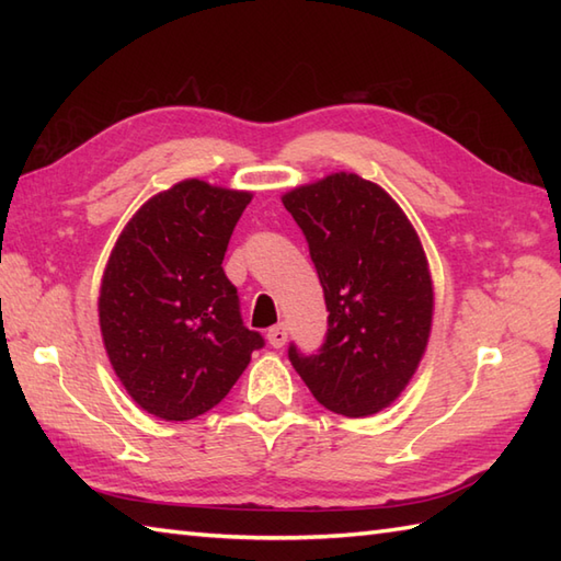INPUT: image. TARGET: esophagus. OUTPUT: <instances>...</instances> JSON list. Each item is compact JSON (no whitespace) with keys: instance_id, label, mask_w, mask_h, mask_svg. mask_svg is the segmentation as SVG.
<instances>
[{"instance_id":"1","label":"esophagus","mask_w":561,"mask_h":561,"mask_svg":"<svg viewBox=\"0 0 561 561\" xmlns=\"http://www.w3.org/2000/svg\"><path fill=\"white\" fill-rule=\"evenodd\" d=\"M287 337H289V328H287V323H277V325L267 330V340H270V344H272L274 350L284 347V342H287Z\"/></svg>"}]
</instances>
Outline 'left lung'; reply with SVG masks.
<instances>
[{"mask_svg":"<svg viewBox=\"0 0 561 561\" xmlns=\"http://www.w3.org/2000/svg\"><path fill=\"white\" fill-rule=\"evenodd\" d=\"M306 236L328 308L313 354L289 362L335 414L368 416L410 383L432 330L434 291L420 238L383 187L335 173L282 197Z\"/></svg>","mask_w":561,"mask_h":561,"instance_id":"8db88e82","label":"left lung"}]
</instances>
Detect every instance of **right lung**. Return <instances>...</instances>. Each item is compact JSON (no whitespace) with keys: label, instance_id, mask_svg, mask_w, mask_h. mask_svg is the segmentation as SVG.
Listing matches in <instances>:
<instances>
[{"label":"right lung","instance_id":"1","mask_svg":"<svg viewBox=\"0 0 561 561\" xmlns=\"http://www.w3.org/2000/svg\"><path fill=\"white\" fill-rule=\"evenodd\" d=\"M250 197L178 183L129 219L105 267L99 316L111 364L139 408L165 422L219 404L265 347L221 267Z\"/></svg>","mask_w":561,"mask_h":561}]
</instances>
